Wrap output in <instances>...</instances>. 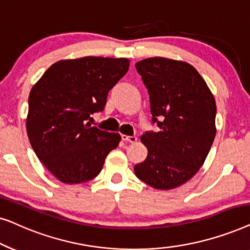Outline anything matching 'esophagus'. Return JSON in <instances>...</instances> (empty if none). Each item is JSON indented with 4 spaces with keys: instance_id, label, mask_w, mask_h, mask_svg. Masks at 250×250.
I'll list each match as a JSON object with an SVG mask.
<instances>
[{
    "instance_id": "obj_1",
    "label": "esophagus",
    "mask_w": 250,
    "mask_h": 250,
    "mask_svg": "<svg viewBox=\"0 0 250 250\" xmlns=\"http://www.w3.org/2000/svg\"><path fill=\"white\" fill-rule=\"evenodd\" d=\"M122 139L124 140V141H127V142H131V143H135L138 141V138L136 136H128V135H122Z\"/></svg>"
}]
</instances>
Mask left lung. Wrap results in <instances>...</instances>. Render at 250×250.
<instances>
[{
	"label": "left lung",
	"instance_id": "1",
	"mask_svg": "<svg viewBox=\"0 0 250 250\" xmlns=\"http://www.w3.org/2000/svg\"><path fill=\"white\" fill-rule=\"evenodd\" d=\"M135 67L148 88L152 123L160 128L141 136L148 156L134 166L135 175L155 189H174L196 175L213 145L214 95L196 68L184 61L155 57Z\"/></svg>",
	"mask_w": 250,
	"mask_h": 250
}]
</instances>
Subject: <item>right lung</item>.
<instances>
[{
    "label": "right lung",
    "instance_id": "1",
    "mask_svg": "<svg viewBox=\"0 0 250 250\" xmlns=\"http://www.w3.org/2000/svg\"><path fill=\"white\" fill-rule=\"evenodd\" d=\"M126 58L84 57L53 63L34 85L26 128L36 156L60 182L78 184L99 175L121 141L86 121L104 110L109 91L127 73Z\"/></svg>",
    "mask_w": 250,
    "mask_h": 250
}]
</instances>
